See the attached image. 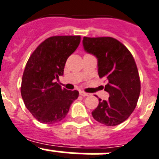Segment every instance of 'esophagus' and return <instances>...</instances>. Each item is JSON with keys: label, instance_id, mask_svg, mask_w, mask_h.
I'll list each match as a JSON object with an SVG mask.
<instances>
[{"label": "esophagus", "instance_id": "esophagus-1", "mask_svg": "<svg viewBox=\"0 0 159 159\" xmlns=\"http://www.w3.org/2000/svg\"><path fill=\"white\" fill-rule=\"evenodd\" d=\"M80 94H81L82 96H84V97L90 95V94H88V93H86V92H84V91H80Z\"/></svg>", "mask_w": 159, "mask_h": 159}]
</instances>
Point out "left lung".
Here are the masks:
<instances>
[{"instance_id":"left-lung-1","label":"left lung","mask_w":159,"mask_h":159,"mask_svg":"<svg viewBox=\"0 0 159 159\" xmlns=\"http://www.w3.org/2000/svg\"><path fill=\"white\" fill-rule=\"evenodd\" d=\"M82 45L85 52L98 61L100 78L107 81L104 90L109 94L108 99L98 98L92 116L107 126L120 125L134 111L140 95L141 83L135 61L127 48L111 37H84Z\"/></svg>"}]
</instances>
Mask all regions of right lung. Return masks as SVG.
Returning a JSON list of instances; mask_svg holds the SVG:
<instances>
[{
    "instance_id": "1",
    "label": "right lung",
    "mask_w": 159,
    "mask_h": 159,
    "mask_svg": "<svg viewBox=\"0 0 159 159\" xmlns=\"http://www.w3.org/2000/svg\"><path fill=\"white\" fill-rule=\"evenodd\" d=\"M81 37L52 36L39 45L24 70L21 94L25 106L39 122L52 125L62 120L77 90L62 89L55 80L63 76L68 57L78 47Z\"/></svg>"
}]
</instances>
